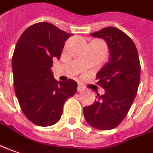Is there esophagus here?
<instances>
[{
	"label": "esophagus",
	"instance_id": "1",
	"mask_svg": "<svg viewBox=\"0 0 153 153\" xmlns=\"http://www.w3.org/2000/svg\"><path fill=\"white\" fill-rule=\"evenodd\" d=\"M78 91L79 92H82V91H84L85 90V86L84 85H82L81 84H79L78 85Z\"/></svg>",
	"mask_w": 153,
	"mask_h": 153
}]
</instances>
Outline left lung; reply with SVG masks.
<instances>
[{
	"instance_id": "8db88e82",
	"label": "left lung",
	"mask_w": 153,
	"mask_h": 153,
	"mask_svg": "<svg viewBox=\"0 0 153 153\" xmlns=\"http://www.w3.org/2000/svg\"><path fill=\"white\" fill-rule=\"evenodd\" d=\"M103 38L110 50V62L97 74V85L105 90L97 101L84 107L85 121L99 130L115 128L127 116L137 94L140 64L136 46L123 30L106 27L91 33Z\"/></svg>"
}]
</instances>
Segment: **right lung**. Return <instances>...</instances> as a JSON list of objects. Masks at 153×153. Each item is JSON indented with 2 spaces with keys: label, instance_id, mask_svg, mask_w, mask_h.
Here are the masks:
<instances>
[{
  "label": "right lung",
  "instance_id": "right-lung-1",
  "mask_svg": "<svg viewBox=\"0 0 153 153\" xmlns=\"http://www.w3.org/2000/svg\"><path fill=\"white\" fill-rule=\"evenodd\" d=\"M72 35L40 22L29 26L17 42L12 59L14 91L25 116L37 126L58 123L64 103L76 93V81L58 82L50 69Z\"/></svg>",
  "mask_w": 153,
  "mask_h": 153
}]
</instances>
